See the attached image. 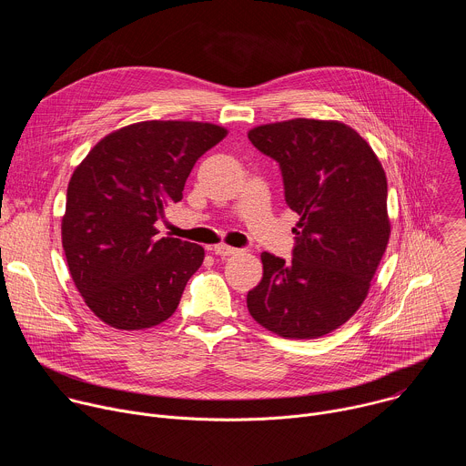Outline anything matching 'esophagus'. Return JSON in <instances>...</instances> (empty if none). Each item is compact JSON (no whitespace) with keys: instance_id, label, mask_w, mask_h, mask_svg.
I'll use <instances>...</instances> for the list:
<instances>
[{"instance_id":"obj_1","label":"esophagus","mask_w":466,"mask_h":466,"mask_svg":"<svg viewBox=\"0 0 466 466\" xmlns=\"http://www.w3.org/2000/svg\"><path fill=\"white\" fill-rule=\"evenodd\" d=\"M212 250H214V254H218V256H232V254L238 252V248H234V247H230V245H225V243L216 245Z\"/></svg>"}]
</instances>
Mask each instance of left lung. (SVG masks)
Here are the masks:
<instances>
[{
  "mask_svg": "<svg viewBox=\"0 0 466 466\" xmlns=\"http://www.w3.org/2000/svg\"><path fill=\"white\" fill-rule=\"evenodd\" d=\"M248 140L280 164L286 203L300 218L291 261L261 252L248 313L280 338H322L360 309L387 248L385 171L360 132L336 119L259 125Z\"/></svg>",
  "mask_w": 466,
  "mask_h": 466,
  "instance_id": "8db88e82",
  "label": "left lung"
}]
</instances>
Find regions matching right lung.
<instances>
[{"label": "right lung", "mask_w": 466, "mask_h": 466, "mask_svg": "<svg viewBox=\"0 0 466 466\" xmlns=\"http://www.w3.org/2000/svg\"><path fill=\"white\" fill-rule=\"evenodd\" d=\"M227 135L205 121H140L101 138L76 167L62 248L77 291L105 324L146 329L175 313L205 248L160 238L155 223L182 198L195 162Z\"/></svg>", "instance_id": "right-lung-1"}]
</instances>
